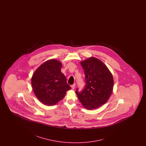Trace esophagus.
I'll use <instances>...</instances> for the list:
<instances>
[{
  "instance_id": "1",
  "label": "esophagus",
  "mask_w": 146,
  "mask_h": 146,
  "mask_svg": "<svg viewBox=\"0 0 146 146\" xmlns=\"http://www.w3.org/2000/svg\"><path fill=\"white\" fill-rule=\"evenodd\" d=\"M71 88H72V89H74L75 88V84H74L73 85H71Z\"/></svg>"
}]
</instances>
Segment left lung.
Listing matches in <instances>:
<instances>
[{
	"label": "left lung",
	"instance_id": "1",
	"mask_svg": "<svg viewBox=\"0 0 146 146\" xmlns=\"http://www.w3.org/2000/svg\"><path fill=\"white\" fill-rule=\"evenodd\" d=\"M85 75L86 85L81 92L76 93L84 108L92 110L100 107L110 98L113 89L112 74L103 62L90 57L81 62Z\"/></svg>",
	"mask_w": 146,
	"mask_h": 146
}]
</instances>
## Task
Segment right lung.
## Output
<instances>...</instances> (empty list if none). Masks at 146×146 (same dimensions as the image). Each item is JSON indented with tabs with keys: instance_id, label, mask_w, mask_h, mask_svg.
<instances>
[{
	"instance_id": "1",
	"label": "right lung",
	"mask_w": 146,
	"mask_h": 146,
	"mask_svg": "<svg viewBox=\"0 0 146 146\" xmlns=\"http://www.w3.org/2000/svg\"><path fill=\"white\" fill-rule=\"evenodd\" d=\"M62 64L56 59L42 63L33 74L31 85L38 100L47 106H53L71 89L66 77L61 71Z\"/></svg>"
}]
</instances>
